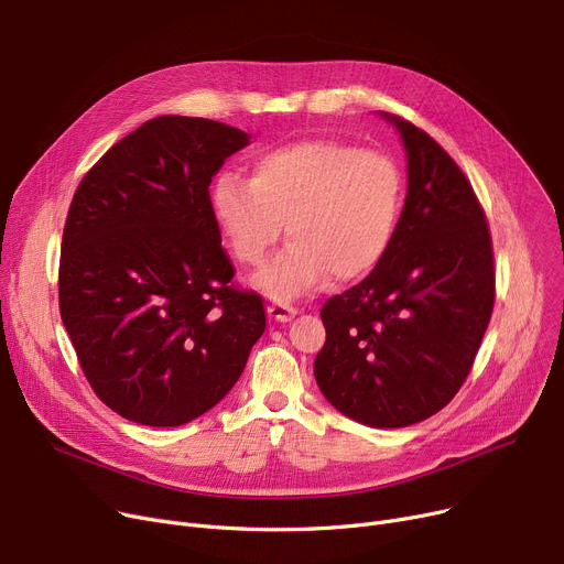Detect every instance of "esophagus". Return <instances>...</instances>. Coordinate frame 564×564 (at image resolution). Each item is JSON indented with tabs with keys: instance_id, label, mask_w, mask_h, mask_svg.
Segmentation results:
<instances>
[{
	"instance_id": "esophagus-1",
	"label": "esophagus",
	"mask_w": 564,
	"mask_h": 564,
	"mask_svg": "<svg viewBox=\"0 0 564 564\" xmlns=\"http://www.w3.org/2000/svg\"><path fill=\"white\" fill-rule=\"evenodd\" d=\"M268 313L276 322H288V319H292L299 313V308L292 306V304H285V302H270L268 304Z\"/></svg>"
}]
</instances>
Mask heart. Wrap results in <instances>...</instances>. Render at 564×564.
Here are the masks:
<instances>
[{
	"label": "heart",
	"mask_w": 564,
	"mask_h": 564,
	"mask_svg": "<svg viewBox=\"0 0 564 564\" xmlns=\"http://www.w3.org/2000/svg\"><path fill=\"white\" fill-rule=\"evenodd\" d=\"M403 206L399 161L335 138L272 147L253 159L251 178L221 172L210 185L213 217L242 265H260L285 224L292 242L256 276L274 299L377 270L394 245Z\"/></svg>",
	"instance_id": "obj_1"
}]
</instances>
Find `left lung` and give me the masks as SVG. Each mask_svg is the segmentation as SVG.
<instances>
[{
	"instance_id": "obj_1",
	"label": "left lung",
	"mask_w": 564,
	"mask_h": 564,
	"mask_svg": "<svg viewBox=\"0 0 564 564\" xmlns=\"http://www.w3.org/2000/svg\"><path fill=\"white\" fill-rule=\"evenodd\" d=\"M408 154V195L392 249L322 306L315 381L343 415L417 424L463 388L495 308V253L471 183L420 127L381 112Z\"/></svg>"
}]
</instances>
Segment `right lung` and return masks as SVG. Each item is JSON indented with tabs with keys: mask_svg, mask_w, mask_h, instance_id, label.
I'll use <instances>...</instances> for the list:
<instances>
[{
	"mask_svg": "<svg viewBox=\"0 0 564 564\" xmlns=\"http://www.w3.org/2000/svg\"><path fill=\"white\" fill-rule=\"evenodd\" d=\"M245 144L236 127L161 116L112 144L72 197L61 319L95 394L129 422L204 415L265 330L262 296L234 283L208 193Z\"/></svg>",
	"mask_w": 564,
	"mask_h": 564,
	"instance_id": "obj_1",
	"label": "right lung"
}]
</instances>
